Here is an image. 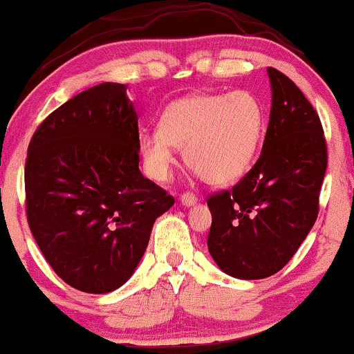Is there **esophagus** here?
Segmentation results:
<instances>
[{
  "instance_id": "1",
  "label": "esophagus",
  "mask_w": 354,
  "mask_h": 354,
  "mask_svg": "<svg viewBox=\"0 0 354 354\" xmlns=\"http://www.w3.org/2000/svg\"><path fill=\"white\" fill-rule=\"evenodd\" d=\"M180 200H181V203H183V205H185V206H193L194 203L198 201V198H196V194L189 193V191H188V193H183V194H181Z\"/></svg>"
}]
</instances>
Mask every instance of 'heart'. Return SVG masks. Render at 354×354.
Here are the masks:
<instances>
[{
  "instance_id": "b5f03b06",
  "label": "heart",
  "mask_w": 354,
  "mask_h": 354,
  "mask_svg": "<svg viewBox=\"0 0 354 354\" xmlns=\"http://www.w3.org/2000/svg\"><path fill=\"white\" fill-rule=\"evenodd\" d=\"M261 135L263 109L253 95L200 93L169 104L158 131L141 135L138 149L154 181L168 180L174 146L183 148V161L203 181L228 185L251 168Z\"/></svg>"
}]
</instances>
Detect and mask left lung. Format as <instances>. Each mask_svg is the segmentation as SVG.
Listing matches in <instances>:
<instances>
[{"label":"left lung","instance_id":"1","mask_svg":"<svg viewBox=\"0 0 354 354\" xmlns=\"http://www.w3.org/2000/svg\"><path fill=\"white\" fill-rule=\"evenodd\" d=\"M273 91L258 161L231 189L209 194L208 250L226 274L261 279L293 258L315 225L328 166L323 124L296 84L268 68Z\"/></svg>","mask_w":354,"mask_h":354}]
</instances>
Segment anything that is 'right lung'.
Listing matches in <instances>:
<instances>
[{
  "mask_svg": "<svg viewBox=\"0 0 354 354\" xmlns=\"http://www.w3.org/2000/svg\"><path fill=\"white\" fill-rule=\"evenodd\" d=\"M126 86L101 83L48 115L24 165L26 218L55 273L84 293L128 281L174 198L141 174Z\"/></svg>",
  "mask_w": 354,
  "mask_h": 354,
  "instance_id": "right-lung-1",
  "label": "right lung"
}]
</instances>
